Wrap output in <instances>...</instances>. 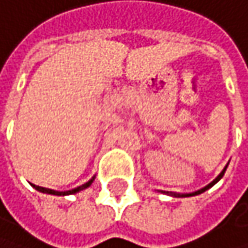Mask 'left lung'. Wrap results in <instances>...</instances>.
<instances>
[{"label":"left lung","instance_id":"obj_1","mask_svg":"<svg viewBox=\"0 0 248 248\" xmlns=\"http://www.w3.org/2000/svg\"><path fill=\"white\" fill-rule=\"evenodd\" d=\"M226 169H227V166H226V167L223 169V171H221V173H220V174L217 176L216 179H214V181H212L211 184H208V185H206L205 188H202V190H197V191H194V193H188V194H179V193L176 194V193H171V196H174V197H191V196H197V194H202V193H205L206 190H209V188H211L212 185H216V184H217V182H218V181H220V179L223 178V174H224Z\"/></svg>","mask_w":248,"mask_h":248}]
</instances>
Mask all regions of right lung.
Here are the masks:
<instances>
[{"label":"right lung","instance_id":"1","mask_svg":"<svg viewBox=\"0 0 248 248\" xmlns=\"http://www.w3.org/2000/svg\"><path fill=\"white\" fill-rule=\"evenodd\" d=\"M93 179H94V178H92V179H90L89 182L82 184V185H79V186L74 188V190H69V191H54V190H49V188H43V186H37V185H32V186H34L36 190H37V191H40V193L54 194V196H67V194H75V193H78V191H82V190H86V188H89V186L92 185Z\"/></svg>","mask_w":248,"mask_h":248}]
</instances>
